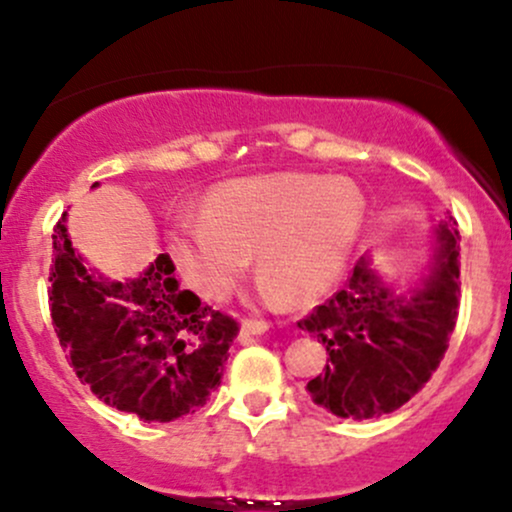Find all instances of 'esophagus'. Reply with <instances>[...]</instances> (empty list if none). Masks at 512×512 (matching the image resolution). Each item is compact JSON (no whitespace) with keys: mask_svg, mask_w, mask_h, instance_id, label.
Wrapping results in <instances>:
<instances>
[{"mask_svg":"<svg viewBox=\"0 0 512 512\" xmlns=\"http://www.w3.org/2000/svg\"><path fill=\"white\" fill-rule=\"evenodd\" d=\"M267 330L269 325L264 320H252V317H243V320H240V339L255 337V334H262Z\"/></svg>","mask_w":512,"mask_h":512,"instance_id":"obj_1","label":"esophagus"}]
</instances>
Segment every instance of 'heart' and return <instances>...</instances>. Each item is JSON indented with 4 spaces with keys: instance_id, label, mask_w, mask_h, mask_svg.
<instances>
[{
    "instance_id": "obj_1",
    "label": "heart",
    "mask_w": 512,
    "mask_h": 512,
    "mask_svg": "<svg viewBox=\"0 0 512 512\" xmlns=\"http://www.w3.org/2000/svg\"><path fill=\"white\" fill-rule=\"evenodd\" d=\"M363 221L351 182L257 175L216 187L202 219L173 238V260L199 296L219 301L255 255L257 274L286 303L322 296L342 274Z\"/></svg>"
}]
</instances>
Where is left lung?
Returning <instances> with one entry per match:
<instances>
[{
	"mask_svg": "<svg viewBox=\"0 0 512 512\" xmlns=\"http://www.w3.org/2000/svg\"><path fill=\"white\" fill-rule=\"evenodd\" d=\"M460 231L438 226L433 272L399 296L361 260L346 284L298 327L325 344L327 363L308 383L317 407L373 419L407 404L443 361L460 310Z\"/></svg>",
	"mask_w": 512,
	"mask_h": 512,
	"instance_id": "1",
	"label": "left lung"
}]
</instances>
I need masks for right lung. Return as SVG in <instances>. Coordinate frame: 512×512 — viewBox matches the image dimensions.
Wrapping results in <instances>:
<instances>
[{
    "label": "right lung",
    "mask_w": 512,
    "mask_h": 512,
    "mask_svg": "<svg viewBox=\"0 0 512 512\" xmlns=\"http://www.w3.org/2000/svg\"><path fill=\"white\" fill-rule=\"evenodd\" d=\"M64 216L52 231L48 296L76 378L101 402L149 424L195 414L221 385L238 322L182 289L168 252L137 279L88 272Z\"/></svg>",
    "instance_id": "add662e5"
}]
</instances>
